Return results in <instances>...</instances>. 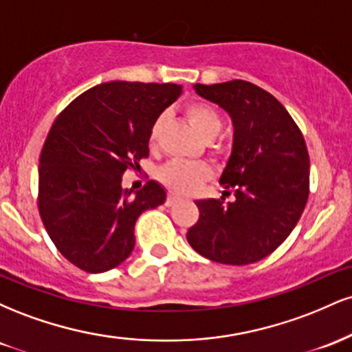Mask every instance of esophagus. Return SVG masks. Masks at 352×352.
Masks as SVG:
<instances>
[{
  "instance_id": "esophagus-1",
  "label": "esophagus",
  "mask_w": 352,
  "mask_h": 352,
  "mask_svg": "<svg viewBox=\"0 0 352 352\" xmlns=\"http://www.w3.org/2000/svg\"><path fill=\"white\" fill-rule=\"evenodd\" d=\"M179 200H180V197L177 195V193H168L167 201H165V205H168V207H170V205L177 204V201H179Z\"/></svg>"
}]
</instances>
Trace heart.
Listing matches in <instances>:
<instances>
[{"label":"heart","instance_id":"obj_1","mask_svg":"<svg viewBox=\"0 0 352 352\" xmlns=\"http://www.w3.org/2000/svg\"><path fill=\"white\" fill-rule=\"evenodd\" d=\"M185 116H187L188 122L193 125L199 134L204 137L205 140H212L220 134L221 131V117L212 106L201 102L188 104L185 107ZM164 119L159 117L155 122L152 124L151 132H148V145L151 148H155L159 144L160 134H162ZM210 167L205 162H185V160H172V162L165 164L159 172L157 177L162 182L167 188L173 190V192L188 193L193 192L200 187L204 180L210 177Z\"/></svg>","mask_w":352,"mask_h":352}]
</instances>
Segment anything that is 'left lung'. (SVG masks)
I'll return each instance as SVG.
<instances>
[{
	"label": "left lung",
	"instance_id": "8db88e82",
	"mask_svg": "<svg viewBox=\"0 0 352 352\" xmlns=\"http://www.w3.org/2000/svg\"><path fill=\"white\" fill-rule=\"evenodd\" d=\"M193 89L233 120L232 153L220 184L227 193L233 190L235 200H197L200 218L187 240L217 263H254L289 236L308 201L305 137L280 100L252 82L235 79Z\"/></svg>",
	"mask_w": 352,
	"mask_h": 352
}]
</instances>
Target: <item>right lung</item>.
<instances>
[{
	"label": "right lung",
	"mask_w": 352,
	"mask_h": 352,
	"mask_svg": "<svg viewBox=\"0 0 352 352\" xmlns=\"http://www.w3.org/2000/svg\"><path fill=\"white\" fill-rule=\"evenodd\" d=\"M182 86L112 80L91 87L52 124L39 159V215L64 258L87 273L127 260L134 225L167 193L155 180L122 188L127 168L148 157V132Z\"/></svg>",
	"instance_id": "obj_1"
}]
</instances>
